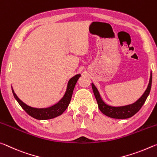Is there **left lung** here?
Segmentation results:
<instances>
[{
  "mask_svg": "<svg viewBox=\"0 0 157 157\" xmlns=\"http://www.w3.org/2000/svg\"><path fill=\"white\" fill-rule=\"evenodd\" d=\"M151 80H152V75L151 74L147 88L146 89L145 92H144L142 97L133 104L127 105V106H125L113 107L106 104L102 101L98 90H97V89L93 83H92V88L94 96H95L99 109L103 113L106 115V116L115 118V119H126V118H129L134 115L143 106L144 103L145 102L146 99L147 98L149 94H150L151 86Z\"/></svg>",
  "mask_w": 157,
  "mask_h": 157,
  "instance_id": "1",
  "label": "left lung"
}]
</instances>
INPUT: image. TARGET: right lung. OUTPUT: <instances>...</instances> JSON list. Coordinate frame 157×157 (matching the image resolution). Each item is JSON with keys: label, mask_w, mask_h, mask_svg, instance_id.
Segmentation results:
<instances>
[{"label": "right lung", "mask_w": 157, "mask_h": 157, "mask_svg": "<svg viewBox=\"0 0 157 157\" xmlns=\"http://www.w3.org/2000/svg\"><path fill=\"white\" fill-rule=\"evenodd\" d=\"M80 76V74H77V75L72 77L69 81L66 93L65 96L63 97V98L58 104H55L54 106L51 107L47 108V109H35V108L30 107L19 99V97L17 96V94L14 93L13 90H12V93H13L14 98L17 99L20 106L31 117L37 120L51 119V118L56 117L61 115L67 109L71 101V96H72L74 87H75L76 82L78 80Z\"/></svg>", "instance_id": "add662e5"}]
</instances>
